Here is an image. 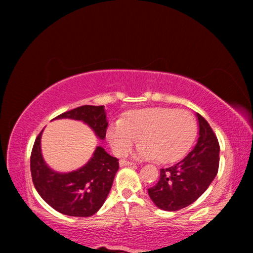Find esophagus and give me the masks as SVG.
Returning <instances> with one entry per match:
<instances>
[{"label": "esophagus", "instance_id": "obj_1", "mask_svg": "<svg viewBox=\"0 0 253 253\" xmlns=\"http://www.w3.org/2000/svg\"><path fill=\"white\" fill-rule=\"evenodd\" d=\"M119 165H121L122 168H124V166H131V165H134V163L128 162L126 160H121V161H119Z\"/></svg>", "mask_w": 253, "mask_h": 253}]
</instances>
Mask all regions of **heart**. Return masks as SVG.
I'll return each mask as SVG.
<instances>
[{"label":"heart","instance_id":"1","mask_svg":"<svg viewBox=\"0 0 253 253\" xmlns=\"http://www.w3.org/2000/svg\"><path fill=\"white\" fill-rule=\"evenodd\" d=\"M195 118L185 110L176 108H152L137 110L123 121L111 123L107 139L115 154L128 153L137 138L136 155L143 160L172 163L182 158L196 137Z\"/></svg>","mask_w":253,"mask_h":253}]
</instances>
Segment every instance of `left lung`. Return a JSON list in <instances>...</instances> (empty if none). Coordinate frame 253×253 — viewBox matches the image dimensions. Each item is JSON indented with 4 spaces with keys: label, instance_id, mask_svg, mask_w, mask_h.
I'll use <instances>...</instances> for the list:
<instances>
[{
    "label": "left lung",
    "instance_id": "obj_1",
    "mask_svg": "<svg viewBox=\"0 0 253 253\" xmlns=\"http://www.w3.org/2000/svg\"><path fill=\"white\" fill-rule=\"evenodd\" d=\"M199 138L194 148L176 164L162 169L160 179L148 188L158 209L178 211L195 202L215 178L219 169L220 146L209 123L196 114Z\"/></svg>",
    "mask_w": 253,
    "mask_h": 253
}]
</instances>
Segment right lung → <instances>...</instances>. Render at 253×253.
<instances>
[{
    "instance_id": "right-lung-1",
    "label": "right lung",
    "mask_w": 253,
    "mask_h": 253,
    "mask_svg": "<svg viewBox=\"0 0 253 253\" xmlns=\"http://www.w3.org/2000/svg\"><path fill=\"white\" fill-rule=\"evenodd\" d=\"M80 121L91 128L97 138L106 137L105 106L84 105L66 111L54 119ZM42 130L34 142L30 166L34 187L45 203L69 216H91L105 203L119 169L118 160L101 146L84 166L72 172H57L46 164L41 152Z\"/></svg>"
}]
</instances>
